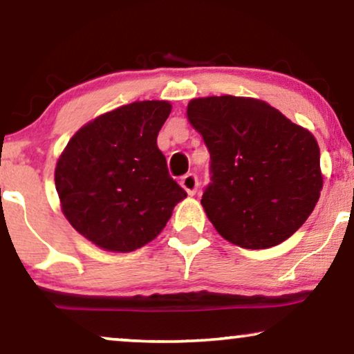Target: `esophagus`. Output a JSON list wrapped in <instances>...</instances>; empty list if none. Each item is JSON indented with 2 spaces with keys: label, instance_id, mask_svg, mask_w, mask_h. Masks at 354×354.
Returning a JSON list of instances; mask_svg holds the SVG:
<instances>
[{
  "label": "esophagus",
  "instance_id": "1",
  "mask_svg": "<svg viewBox=\"0 0 354 354\" xmlns=\"http://www.w3.org/2000/svg\"><path fill=\"white\" fill-rule=\"evenodd\" d=\"M180 185L183 190H185L188 195H195L196 193V188H198V177L195 174H187V176L182 177L180 180Z\"/></svg>",
  "mask_w": 354,
  "mask_h": 354
}]
</instances>
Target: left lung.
Instances as JSON below:
<instances>
[{"instance_id": "8db88e82", "label": "left lung", "mask_w": 354, "mask_h": 354, "mask_svg": "<svg viewBox=\"0 0 354 354\" xmlns=\"http://www.w3.org/2000/svg\"><path fill=\"white\" fill-rule=\"evenodd\" d=\"M209 151L201 205L216 230L248 250L282 243L321 196V151L306 129L254 98L207 96L188 103Z\"/></svg>"}]
</instances>
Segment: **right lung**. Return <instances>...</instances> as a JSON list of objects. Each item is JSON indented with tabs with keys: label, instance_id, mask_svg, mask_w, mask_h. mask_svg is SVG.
<instances>
[{
	"label": "right lung",
	"instance_id": "1",
	"mask_svg": "<svg viewBox=\"0 0 354 354\" xmlns=\"http://www.w3.org/2000/svg\"><path fill=\"white\" fill-rule=\"evenodd\" d=\"M172 106L135 101L84 125L57 159L55 183L74 229L129 253L161 234L187 192L169 176L156 138Z\"/></svg>",
	"mask_w": 354,
	"mask_h": 354
}]
</instances>
